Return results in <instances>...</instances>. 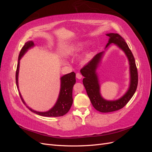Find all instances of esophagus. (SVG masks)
<instances>
[{
  "label": "esophagus",
  "instance_id": "obj_1",
  "mask_svg": "<svg viewBox=\"0 0 152 152\" xmlns=\"http://www.w3.org/2000/svg\"><path fill=\"white\" fill-rule=\"evenodd\" d=\"M82 77V75L80 74V73H76V78L78 79H81Z\"/></svg>",
  "mask_w": 152,
  "mask_h": 152
}]
</instances>
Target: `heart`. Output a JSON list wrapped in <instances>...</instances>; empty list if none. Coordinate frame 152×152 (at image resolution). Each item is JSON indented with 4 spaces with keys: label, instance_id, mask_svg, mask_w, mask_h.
<instances>
[{
    "label": "heart",
    "instance_id": "heart-1",
    "mask_svg": "<svg viewBox=\"0 0 152 152\" xmlns=\"http://www.w3.org/2000/svg\"><path fill=\"white\" fill-rule=\"evenodd\" d=\"M79 48H73L70 51V54H75L77 52L79 51Z\"/></svg>",
    "mask_w": 152,
    "mask_h": 152
}]
</instances>
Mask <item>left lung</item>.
Masks as SVG:
<instances>
[{
	"instance_id": "left-lung-1",
	"label": "left lung",
	"mask_w": 152,
	"mask_h": 152,
	"mask_svg": "<svg viewBox=\"0 0 152 152\" xmlns=\"http://www.w3.org/2000/svg\"><path fill=\"white\" fill-rule=\"evenodd\" d=\"M107 35L109 37L110 39L106 47L112 43L117 44L124 50L129 59L130 65L131 84L129 89L121 98L112 102L106 101L100 95L99 85L96 73V70L102 58L103 53H99L96 54L87 65L82 68L80 70V72L84 77L83 84L86 88L87 94L94 108L102 113L115 112L125 107L135 93L138 83V74H137L135 59L131 50L125 42V40L118 34L112 33L107 34Z\"/></svg>"
}]
</instances>
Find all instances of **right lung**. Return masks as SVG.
Segmentation results:
<instances>
[{
	"label": "right lung",
	"mask_w": 152,
	"mask_h": 152,
	"mask_svg": "<svg viewBox=\"0 0 152 152\" xmlns=\"http://www.w3.org/2000/svg\"><path fill=\"white\" fill-rule=\"evenodd\" d=\"M34 44L32 41H29L25 44L23 47L20 50V53L18 56V63L17 65V68L16 71V83L17 86V88L18 89V72H19V66H20V60L21 58L23 56V54L26 52L30 48L34 46ZM61 89L60 93H59V98L57 101L56 104L54 107L50 109L49 111L46 112H39L34 111V110H31V108H28L30 111L34 112L36 114L39 115L41 116L44 117H60L65 115L70 110L72 103H73V98H72V91H73V87L74 86L76 82L75 79V73L72 72L68 74L63 76L61 78ZM19 94L20 96V98L22 100L23 103L25 104V102L23 99L21 94Z\"/></svg>",
	"instance_id": "right-lung-1"
}]
</instances>
